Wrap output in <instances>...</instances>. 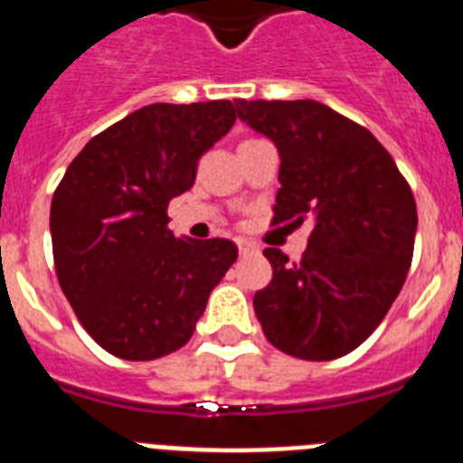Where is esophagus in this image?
<instances>
[{
  "label": "esophagus",
  "instance_id": "obj_1",
  "mask_svg": "<svg viewBox=\"0 0 463 463\" xmlns=\"http://www.w3.org/2000/svg\"><path fill=\"white\" fill-rule=\"evenodd\" d=\"M236 245H239V252L241 255H250V252H257L260 248H257L252 241H245V239H236Z\"/></svg>",
  "mask_w": 463,
  "mask_h": 463
}]
</instances>
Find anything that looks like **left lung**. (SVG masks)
<instances>
[{
  "label": "left lung",
  "mask_w": 463,
  "mask_h": 463,
  "mask_svg": "<svg viewBox=\"0 0 463 463\" xmlns=\"http://www.w3.org/2000/svg\"><path fill=\"white\" fill-rule=\"evenodd\" d=\"M236 110L280 153L271 222L313 220L298 261L264 250L273 278L252 298L264 336L308 362L353 353L406 282L417 229L411 185L366 127L320 101L236 99Z\"/></svg>",
  "instance_id": "left-lung-1"
}]
</instances>
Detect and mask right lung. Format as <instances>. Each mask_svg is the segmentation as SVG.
Wrapping results in <instances>:
<instances>
[{"mask_svg":"<svg viewBox=\"0 0 463 463\" xmlns=\"http://www.w3.org/2000/svg\"><path fill=\"white\" fill-rule=\"evenodd\" d=\"M234 122L227 99L143 106L90 138L57 185V280L106 353L129 362L175 353L239 257L227 239H175L166 215Z\"/></svg>","mask_w":463,"mask_h":463,"instance_id":"right-lung-1","label":"right lung"}]
</instances>
